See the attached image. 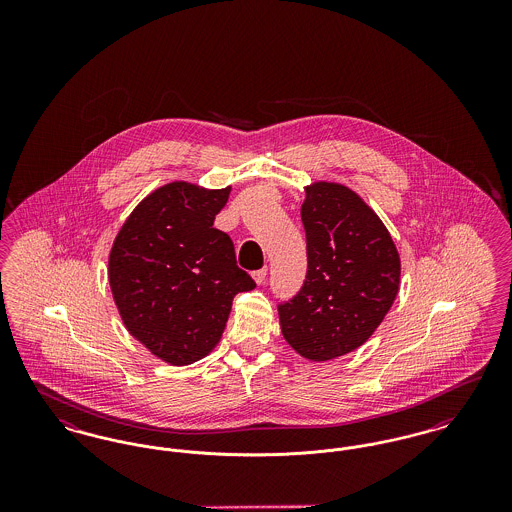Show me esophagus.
<instances>
[{"mask_svg": "<svg viewBox=\"0 0 512 512\" xmlns=\"http://www.w3.org/2000/svg\"><path fill=\"white\" fill-rule=\"evenodd\" d=\"M253 280L261 286V284H265V280H267V268H261V270H255L253 272Z\"/></svg>", "mask_w": 512, "mask_h": 512, "instance_id": "34e87169", "label": "esophagus"}]
</instances>
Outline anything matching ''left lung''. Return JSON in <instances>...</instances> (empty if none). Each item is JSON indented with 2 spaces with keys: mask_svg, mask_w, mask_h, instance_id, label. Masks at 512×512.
I'll return each mask as SVG.
<instances>
[{
  "mask_svg": "<svg viewBox=\"0 0 512 512\" xmlns=\"http://www.w3.org/2000/svg\"><path fill=\"white\" fill-rule=\"evenodd\" d=\"M303 288L278 307L284 340L324 363L359 349L388 315L401 280L399 251L365 199L338 182L305 188Z\"/></svg>",
  "mask_w": 512,
  "mask_h": 512,
  "instance_id": "8db88e82",
  "label": "left lung"
}]
</instances>
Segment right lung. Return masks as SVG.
Returning a JSON list of instances; mask_svg holds the SVG:
<instances>
[{"label":"right lung","instance_id":"add662e5","mask_svg":"<svg viewBox=\"0 0 512 512\" xmlns=\"http://www.w3.org/2000/svg\"><path fill=\"white\" fill-rule=\"evenodd\" d=\"M230 186L176 180L144 197L109 253V286L126 330L155 357L192 365L219 343L232 299L255 288L228 234L213 228Z\"/></svg>","mask_w":512,"mask_h":512}]
</instances>
